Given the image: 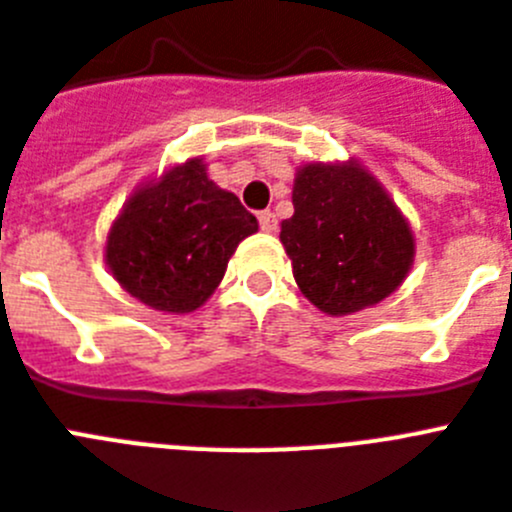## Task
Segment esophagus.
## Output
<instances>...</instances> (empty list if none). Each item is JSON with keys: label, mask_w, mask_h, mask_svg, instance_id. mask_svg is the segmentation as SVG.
<instances>
[{"label": "esophagus", "mask_w": 512, "mask_h": 512, "mask_svg": "<svg viewBox=\"0 0 512 512\" xmlns=\"http://www.w3.org/2000/svg\"><path fill=\"white\" fill-rule=\"evenodd\" d=\"M260 229L265 231V234H273V231L278 229V221H276V216H273V213H270V210H263V213H260Z\"/></svg>", "instance_id": "1"}]
</instances>
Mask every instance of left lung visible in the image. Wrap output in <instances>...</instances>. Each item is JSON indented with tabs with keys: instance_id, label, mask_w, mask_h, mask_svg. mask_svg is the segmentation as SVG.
<instances>
[{
	"instance_id": "8db88e82",
	"label": "left lung",
	"mask_w": 512,
	"mask_h": 512,
	"mask_svg": "<svg viewBox=\"0 0 512 512\" xmlns=\"http://www.w3.org/2000/svg\"><path fill=\"white\" fill-rule=\"evenodd\" d=\"M294 216L281 244L296 286L320 312L354 315L388 299L409 276L411 223L362 163H302L294 176Z\"/></svg>"
}]
</instances>
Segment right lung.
<instances>
[{"label":"right lung","instance_id":"right-lung-1","mask_svg":"<svg viewBox=\"0 0 512 512\" xmlns=\"http://www.w3.org/2000/svg\"><path fill=\"white\" fill-rule=\"evenodd\" d=\"M257 218L208 176L203 158L174 163L143 182L119 210L103 260L145 307L187 315L218 289Z\"/></svg>","mask_w":512,"mask_h":512}]
</instances>
